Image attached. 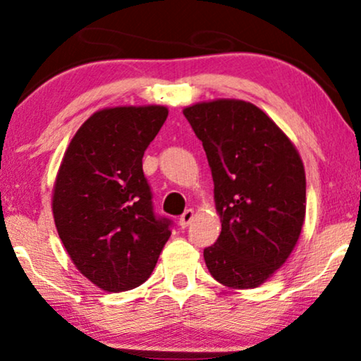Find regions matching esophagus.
Listing matches in <instances>:
<instances>
[{
    "label": "esophagus",
    "mask_w": 361,
    "mask_h": 361,
    "mask_svg": "<svg viewBox=\"0 0 361 361\" xmlns=\"http://www.w3.org/2000/svg\"><path fill=\"white\" fill-rule=\"evenodd\" d=\"M194 215H195V212L192 210V209H187L184 214L180 215V219H179V225L182 226V228H187V226L190 225V221L194 220Z\"/></svg>",
    "instance_id": "esophagus-1"
}]
</instances>
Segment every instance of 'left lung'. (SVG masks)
<instances>
[{
    "label": "left lung",
    "instance_id": "left-lung-1",
    "mask_svg": "<svg viewBox=\"0 0 361 361\" xmlns=\"http://www.w3.org/2000/svg\"><path fill=\"white\" fill-rule=\"evenodd\" d=\"M184 116L202 141L214 177L221 231L204 250L214 279L253 289L286 263L305 219V171L286 133L250 102H200Z\"/></svg>",
    "mask_w": 361,
    "mask_h": 361
}]
</instances>
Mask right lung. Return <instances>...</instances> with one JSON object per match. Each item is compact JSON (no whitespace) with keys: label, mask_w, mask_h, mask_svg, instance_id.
Wrapping results in <instances>:
<instances>
[{"label":"right lung","mask_w":361,"mask_h":361,"mask_svg":"<svg viewBox=\"0 0 361 361\" xmlns=\"http://www.w3.org/2000/svg\"><path fill=\"white\" fill-rule=\"evenodd\" d=\"M166 106H113L78 128L52 190L57 233L75 268L106 293L149 278L171 220L156 219L142 156L167 118Z\"/></svg>","instance_id":"right-lung-1"}]
</instances>
